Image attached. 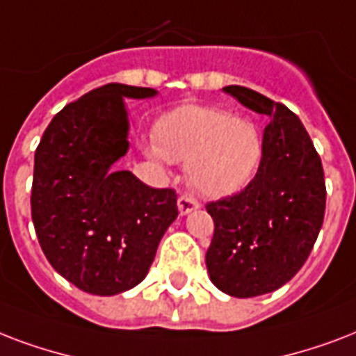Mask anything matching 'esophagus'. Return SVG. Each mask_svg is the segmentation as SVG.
I'll return each instance as SVG.
<instances>
[{"instance_id": "esophagus-1", "label": "esophagus", "mask_w": 356, "mask_h": 356, "mask_svg": "<svg viewBox=\"0 0 356 356\" xmlns=\"http://www.w3.org/2000/svg\"><path fill=\"white\" fill-rule=\"evenodd\" d=\"M197 208H200V202H198L197 198H193L191 195H180L178 197V209H180L181 216H186V213Z\"/></svg>"}]
</instances>
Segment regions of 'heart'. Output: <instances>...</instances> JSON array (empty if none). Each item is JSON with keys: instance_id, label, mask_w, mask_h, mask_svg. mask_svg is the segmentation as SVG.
I'll return each mask as SVG.
<instances>
[{"instance_id": "1", "label": "heart", "mask_w": 356, "mask_h": 356, "mask_svg": "<svg viewBox=\"0 0 356 356\" xmlns=\"http://www.w3.org/2000/svg\"><path fill=\"white\" fill-rule=\"evenodd\" d=\"M154 143L150 156L187 161V181L206 197L243 189L264 152L254 122L209 106H181L163 115L154 128Z\"/></svg>"}]
</instances>
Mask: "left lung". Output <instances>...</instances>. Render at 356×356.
<instances>
[{
  "label": "left lung",
  "mask_w": 356,
  "mask_h": 356,
  "mask_svg": "<svg viewBox=\"0 0 356 356\" xmlns=\"http://www.w3.org/2000/svg\"><path fill=\"white\" fill-rule=\"evenodd\" d=\"M222 90L269 118L249 186L206 204L216 227L206 252L209 278L228 296L245 299L296 277L323 225L327 189L319 154L296 113L247 87Z\"/></svg>",
  "instance_id": "left-lung-1"
}]
</instances>
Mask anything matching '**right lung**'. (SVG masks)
I'll list each match as a JSON object with an SVG mask.
<instances>
[{
    "mask_svg": "<svg viewBox=\"0 0 356 356\" xmlns=\"http://www.w3.org/2000/svg\"><path fill=\"white\" fill-rule=\"evenodd\" d=\"M156 90L107 83L60 109L35 152L31 217L54 269L92 296H117L147 277L178 216L176 191L113 169L128 152L126 98Z\"/></svg>",
    "mask_w": 356,
    "mask_h": 356,
    "instance_id": "add662e5",
    "label": "right lung"
}]
</instances>
